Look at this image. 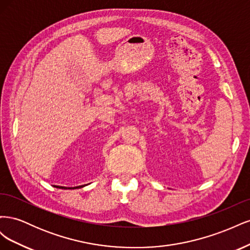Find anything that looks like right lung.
Segmentation results:
<instances>
[{"mask_svg": "<svg viewBox=\"0 0 250 250\" xmlns=\"http://www.w3.org/2000/svg\"><path fill=\"white\" fill-rule=\"evenodd\" d=\"M56 188H63V190H66V188H70V190H72V188H83L85 186H79V187H74V188H66V187H59V186H55Z\"/></svg>", "mask_w": 250, "mask_h": 250, "instance_id": "right-lung-1", "label": "right lung"}]
</instances>
